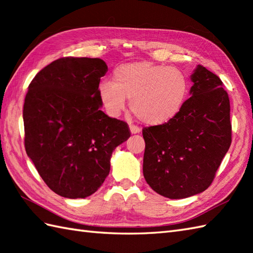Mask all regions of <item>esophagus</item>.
<instances>
[{"mask_svg": "<svg viewBox=\"0 0 253 253\" xmlns=\"http://www.w3.org/2000/svg\"><path fill=\"white\" fill-rule=\"evenodd\" d=\"M129 128H130V132L131 133H139V132L141 131L140 128H139L138 126H135V125H130Z\"/></svg>", "mask_w": 253, "mask_h": 253, "instance_id": "1", "label": "esophagus"}]
</instances>
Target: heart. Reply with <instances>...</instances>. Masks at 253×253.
Returning a JSON list of instances; mask_svg holds the SVG:
<instances>
[{"mask_svg":"<svg viewBox=\"0 0 253 253\" xmlns=\"http://www.w3.org/2000/svg\"><path fill=\"white\" fill-rule=\"evenodd\" d=\"M188 80L175 67L152 62H136L117 67L113 83L99 85V95L107 112L118 115L125 109L126 98L139 121L157 126L177 115L188 95Z\"/></svg>","mask_w":253,"mask_h":253,"instance_id":"b5f03b06","label":"heart"}]
</instances>
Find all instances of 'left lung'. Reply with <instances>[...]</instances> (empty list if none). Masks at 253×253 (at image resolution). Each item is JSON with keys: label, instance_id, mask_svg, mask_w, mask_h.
I'll return each mask as SVG.
<instances>
[{"label": "left lung", "instance_id": "left-lung-1", "mask_svg": "<svg viewBox=\"0 0 253 253\" xmlns=\"http://www.w3.org/2000/svg\"><path fill=\"white\" fill-rule=\"evenodd\" d=\"M191 96L175 117L144 127L143 176L159 195L169 199L208 189L232 143L230 104L222 80L198 65Z\"/></svg>", "mask_w": 253, "mask_h": 253}]
</instances>
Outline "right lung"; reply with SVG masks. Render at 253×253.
Here are the masks:
<instances>
[{"mask_svg": "<svg viewBox=\"0 0 253 253\" xmlns=\"http://www.w3.org/2000/svg\"><path fill=\"white\" fill-rule=\"evenodd\" d=\"M101 58L62 57L38 73L27 91L25 149L52 191L91 196L110 173L114 149L130 137L124 121L100 110Z\"/></svg>", "mask_w": 253, "mask_h": 253, "instance_id": "add662e5", "label": "right lung"}]
</instances>
